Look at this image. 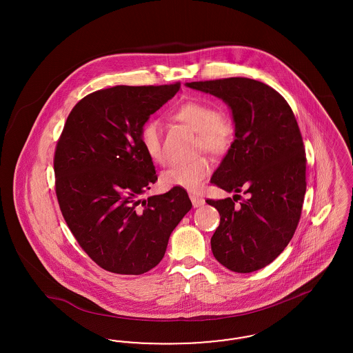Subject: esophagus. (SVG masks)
I'll return each instance as SVG.
<instances>
[{
	"label": "esophagus",
	"instance_id": "34e87169",
	"mask_svg": "<svg viewBox=\"0 0 353 353\" xmlns=\"http://www.w3.org/2000/svg\"><path fill=\"white\" fill-rule=\"evenodd\" d=\"M190 201L194 208H200L205 203V200L202 199L201 196H197V194H190Z\"/></svg>",
	"mask_w": 353,
	"mask_h": 353
}]
</instances>
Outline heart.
<instances>
[{
    "mask_svg": "<svg viewBox=\"0 0 353 353\" xmlns=\"http://www.w3.org/2000/svg\"><path fill=\"white\" fill-rule=\"evenodd\" d=\"M172 115L199 132L200 145L213 154L225 153L233 143L234 127L232 121L219 115V110L210 103L185 101ZM140 141L153 161L159 164L167 161L163 144V125L159 120H151L143 125ZM209 173L210 164L205 157L176 161L161 173V184L167 188L179 186L188 190H197Z\"/></svg>",
    "mask_w": 353,
    "mask_h": 353,
    "instance_id": "b5f03b06",
    "label": "heart"
}]
</instances>
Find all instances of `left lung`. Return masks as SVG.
<instances>
[{"instance_id":"8db88e82","label":"left lung","mask_w":353,"mask_h":353,"mask_svg":"<svg viewBox=\"0 0 353 353\" xmlns=\"http://www.w3.org/2000/svg\"><path fill=\"white\" fill-rule=\"evenodd\" d=\"M232 110L235 139L210 183L233 199L206 200L219 210L212 252L222 266L252 272L270 265L291 241L305 194V153L296 119L285 98L249 78L186 83ZM250 197L235 205L238 192Z\"/></svg>"}]
</instances>
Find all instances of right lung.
I'll return each instance as SVG.
<instances>
[{"mask_svg":"<svg viewBox=\"0 0 353 353\" xmlns=\"http://www.w3.org/2000/svg\"><path fill=\"white\" fill-rule=\"evenodd\" d=\"M179 90L115 85L84 97L68 115L54 156L57 199L68 229L101 269L140 275L157 266L192 208L179 186L141 197L157 176L140 131Z\"/></svg>","mask_w":353,"mask_h":353,"instance_id":"obj_1","label":"right lung"}]
</instances>
